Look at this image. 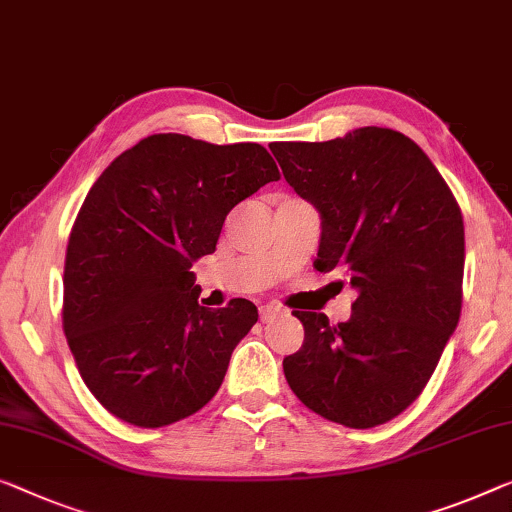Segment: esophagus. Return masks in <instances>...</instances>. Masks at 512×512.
I'll return each mask as SVG.
<instances>
[{
	"label": "esophagus",
	"instance_id": "esophagus-1",
	"mask_svg": "<svg viewBox=\"0 0 512 512\" xmlns=\"http://www.w3.org/2000/svg\"><path fill=\"white\" fill-rule=\"evenodd\" d=\"M278 315H282V308L276 303H266V305H262V308H259V319H262V322H271V319L278 317Z\"/></svg>",
	"mask_w": 512,
	"mask_h": 512
}]
</instances>
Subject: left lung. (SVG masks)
I'll use <instances>...</instances> for the list:
<instances>
[{"mask_svg": "<svg viewBox=\"0 0 512 512\" xmlns=\"http://www.w3.org/2000/svg\"><path fill=\"white\" fill-rule=\"evenodd\" d=\"M271 151L322 216L315 269L342 273L358 292L340 324L294 310L305 340L282 361L287 384L326 421H391L421 395L460 322L462 211L425 151L391 128Z\"/></svg>", "mask_w": 512, "mask_h": 512, "instance_id": "1", "label": "left lung"}]
</instances>
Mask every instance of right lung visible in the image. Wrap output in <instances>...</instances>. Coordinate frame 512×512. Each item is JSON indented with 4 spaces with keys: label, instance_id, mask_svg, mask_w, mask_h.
Returning <instances> with one entry per match:
<instances>
[{
    "label": "right lung",
    "instance_id": "obj_1",
    "mask_svg": "<svg viewBox=\"0 0 512 512\" xmlns=\"http://www.w3.org/2000/svg\"><path fill=\"white\" fill-rule=\"evenodd\" d=\"M280 172L262 144L149 135L105 167L82 202L64 264V333L112 416L163 427L223 384L255 303H197L193 262L216 250L236 204Z\"/></svg>",
    "mask_w": 512,
    "mask_h": 512
}]
</instances>
